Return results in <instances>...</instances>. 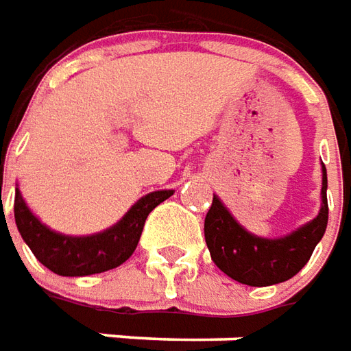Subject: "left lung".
<instances>
[{
	"label": "left lung",
	"mask_w": 351,
	"mask_h": 351,
	"mask_svg": "<svg viewBox=\"0 0 351 351\" xmlns=\"http://www.w3.org/2000/svg\"><path fill=\"white\" fill-rule=\"evenodd\" d=\"M327 169L323 165L319 215L295 232L268 239L247 232L213 195V205L205 217V241L210 258L226 276L251 287L283 283L296 276L310 261L315 245L327 230Z\"/></svg>",
	"instance_id": "obj_1"
}]
</instances>
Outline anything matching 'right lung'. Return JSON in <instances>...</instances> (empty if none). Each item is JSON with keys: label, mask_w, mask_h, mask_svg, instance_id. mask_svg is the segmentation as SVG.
<instances>
[{"label": "right lung", "mask_w": 351, "mask_h": 351, "mask_svg": "<svg viewBox=\"0 0 351 351\" xmlns=\"http://www.w3.org/2000/svg\"><path fill=\"white\" fill-rule=\"evenodd\" d=\"M173 195V190H158L134 203L125 217L104 232L93 235H64L39 222L22 199L21 190L14 192V222L22 239L34 256L45 268L66 278L100 274L123 264L136 249L144 222L159 203Z\"/></svg>", "instance_id": "obj_1"}]
</instances>
